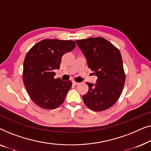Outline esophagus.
I'll use <instances>...</instances> for the list:
<instances>
[{
	"label": "esophagus",
	"instance_id": "obj_1",
	"mask_svg": "<svg viewBox=\"0 0 151 151\" xmlns=\"http://www.w3.org/2000/svg\"><path fill=\"white\" fill-rule=\"evenodd\" d=\"M72 83H73V85L76 86V85H78V84H79V82H75V81H73V82H72Z\"/></svg>",
	"mask_w": 151,
	"mask_h": 151
}]
</instances>
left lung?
I'll return each instance as SVG.
<instances>
[{
    "label": "left lung",
    "instance_id": "obj_1",
    "mask_svg": "<svg viewBox=\"0 0 151 151\" xmlns=\"http://www.w3.org/2000/svg\"><path fill=\"white\" fill-rule=\"evenodd\" d=\"M87 61L88 67L98 77L96 84L86 82L84 103L94 111L106 110L120 96L125 83V73L119 49L102 37L76 40Z\"/></svg>",
    "mask_w": 151,
    "mask_h": 151
}]
</instances>
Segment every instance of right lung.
<instances>
[{
	"label": "right lung",
	"instance_id": "1",
	"mask_svg": "<svg viewBox=\"0 0 151 151\" xmlns=\"http://www.w3.org/2000/svg\"><path fill=\"white\" fill-rule=\"evenodd\" d=\"M76 47L73 40L45 39L37 42L24 60L22 79L27 91L36 105L54 109L63 104L72 86L71 80L55 79L62 57Z\"/></svg>",
	"mask_w": 151,
	"mask_h": 151
}]
</instances>
